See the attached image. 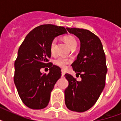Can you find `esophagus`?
<instances>
[{"mask_svg":"<svg viewBox=\"0 0 121 121\" xmlns=\"http://www.w3.org/2000/svg\"><path fill=\"white\" fill-rule=\"evenodd\" d=\"M65 74V72L64 70H61V76H62V77H64Z\"/></svg>","mask_w":121,"mask_h":121,"instance_id":"obj_1","label":"esophagus"}]
</instances>
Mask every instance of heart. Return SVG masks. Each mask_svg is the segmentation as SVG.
I'll return each mask as SVG.
<instances>
[{"mask_svg":"<svg viewBox=\"0 0 121 121\" xmlns=\"http://www.w3.org/2000/svg\"><path fill=\"white\" fill-rule=\"evenodd\" d=\"M63 39H64L65 42L66 43V44L68 45V46L69 48H72L73 46H77V41L75 39V38L72 36H66L63 38ZM56 39H54L52 41H51V44H50V51L52 53H54L55 51V45H56ZM70 61L69 60H67V59H65L64 58H62V57H60V58H58L55 61V64L59 66L61 68H65L66 66V65L70 63Z\"/></svg>","mask_w":121,"mask_h":121,"instance_id":"heart-1","label":"heart"}]
</instances>
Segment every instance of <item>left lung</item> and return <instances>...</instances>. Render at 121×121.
I'll list each match as a JSON object with an SVG mask.
<instances>
[{
    "label": "left lung",
    "mask_w": 121,
    "mask_h": 121,
    "mask_svg": "<svg viewBox=\"0 0 121 121\" xmlns=\"http://www.w3.org/2000/svg\"><path fill=\"white\" fill-rule=\"evenodd\" d=\"M66 29L80 41V52L72 66L82 80L77 81L70 74L65 75L68 81L65 90V104L70 111L82 112L95 104L104 88L107 72L105 55L101 41L94 33L79 28Z\"/></svg>",
    "instance_id": "left-lung-1"
}]
</instances>
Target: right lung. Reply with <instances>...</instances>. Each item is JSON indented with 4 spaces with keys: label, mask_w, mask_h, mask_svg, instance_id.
Instances as JSON below:
<instances>
[{
    "label": "right lung",
    "mask_w": 121,
    "mask_h": 121,
    "mask_svg": "<svg viewBox=\"0 0 121 121\" xmlns=\"http://www.w3.org/2000/svg\"><path fill=\"white\" fill-rule=\"evenodd\" d=\"M64 27L44 24L33 29L20 46L15 61L14 83L22 101L32 109L45 108L58 80L61 68L48 63L51 57L50 44L55 38L66 34ZM48 66V74L40 69Z\"/></svg>",
    "instance_id": "right-lung-1"
}]
</instances>
